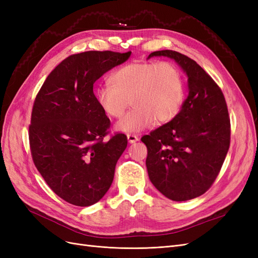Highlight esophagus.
Wrapping results in <instances>:
<instances>
[{
    "label": "esophagus",
    "mask_w": 258,
    "mask_h": 258,
    "mask_svg": "<svg viewBox=\"0 0 258 258\" xmlns=\"http://www.w3.org/2000/svg\"><path fill=\"white\" fill-rule=\"evenodd\" d=\"M127 139H128L129 143H136L139 140L137 135H127Z\"/></svg>",
    "instance_id": "esophagus-1"
}]
</instances>
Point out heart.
I'll return each mask as SVG.
<instances>
[{
    "label": "heart",
    "mask_w": 258,
    "mask_h": 258,
    "mask_svg": "<svg viewBox=\"0 0 258 258\" xmlns=\"http://www.w3.org/2000/svg\"><path fill=\"white\" fill-rule=\"evenodd\" d=\"M111 86H100L96 101L105 115L119 118L130 103L134 105L116 124L118 131H141L157 121L167 123L179 113L185 99L183 74L171 62L135 61L111 76Z\"/></svg>",
    "instance_id": "obj_1"
}]
</instances>
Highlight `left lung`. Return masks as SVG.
<instances>
[{
	"instance_id": "obj_1",
	"label": "left lung",
	"mask_w": 258,
	"mask_h": 258,
	"mask_svg": "<svg viewBox=\"0 0 258 258\" xmlns=\"http://www.w3.org/2000/svg\"><path fill=\"white\" fill-rule=\"evenodd\" d=\"M173 59L188 77V96L174 119L143 136L151 182L163 196L186 201L204 195L218 175L230 145V119L221 88L196 61L174 50L152 57Z\"/></svg>"
}]
</instances>
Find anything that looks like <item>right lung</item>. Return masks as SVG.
<instances>
[{
    "label": "right lung",
    "mask_w": 258,
    "mask_h": 258,
    "mask_svg": "<svg viewBox=\"0 0 258 258\" xmlns=\"http://www.w3.org/2000/svg\"><path fill=\"white\" fill-rule=\"evenodd\" d=\"M131 51H85L66 58L36 95L29 126L32 159L51 190L77 207H89L110 188L127 137L104 141L111 121L99 107L93 84L123 63Z\"/></svg>",
    "instance_id": "right-lung-1"
}]
</instances>
